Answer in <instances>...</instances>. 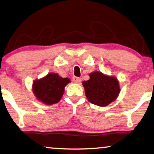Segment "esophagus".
I'll use <instances>...</instances> for the list:
<instances>
[{
	"label": "esophagus",
	"mask_w": 154,
	"mask_h": 154,
	"mask_svg": "<svg viewBox=\"0 0 154 154\" xmlns=\"http://www.w3.org/2000/svg\"><path fill=\"white\" fill-rule=\"evenodd\" d=\"M72 80L73 82L77 83V84H79V83L81 82L82 81V79L80 77H73L72 78Z\"/></svg>",
	"instance_id": "esophagus-1"
}]
</instances>
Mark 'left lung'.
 <instances>
[{
  "instance_id": "obj_1",
  "label": "left lung",
  "mask_w": 154,
  "mask_h": 154,
  "mask_svg": "<svg viewBox=\"0 0 154 154\" xmlns=\"http://www.w3.org/2000/svg\"><path fill=\"white\" fill-rule=\"evenodd\" d=\"M90 79L83 82L85 94L90 103L106 106L115 100L120 92L116 77L108 76L99 71L90 73Z\"/></svg>"
}]
</instances>
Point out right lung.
Segmentation results:
<instances>
[{
	"label": "right lung",
	"mask_w": 154,
	"mask_h": 154,
	"mask_svg": "<svg viewBox=\"0 0 154 154\" xmlns=\"http://www.w3.org/2000/svg\"><path fill=\"white\" fill-rule=\"evenodd\" d=\"M70 82L68 78L61 77L57 73H49L42 79L34 81L33 94L45 104L57 103L62 97L65 86Z\"/></svg>",
	"instance_id": "1"
}]
</instances>
